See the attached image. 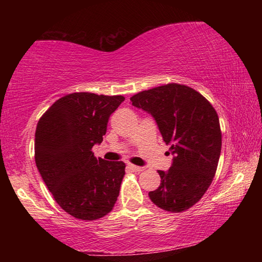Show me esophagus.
Returning <instances> with one entry per match:
<instances>
[{
  "label": "esophagus",
  "mask_w": 262,
  "mask_h": 262,
  "mask_svg": "<svg viewBox=\"0 0 262 262\" xmlns=\"http://www.w3.org/2000/svg\"><path fill=\"white\" fill-rule=\"evenodd\" d=\"M127 168L128 170H130L133 172H142L144 170V167L142 166H136V165H133V164H127Z\"/></svg>",
  "instance_id": "1"
}]
</instances>
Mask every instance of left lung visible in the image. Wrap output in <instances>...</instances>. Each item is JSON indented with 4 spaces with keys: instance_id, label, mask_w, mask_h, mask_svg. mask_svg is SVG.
Wrapping results in <instances>:
<instances>
[{
    "instance_id": "1",
    "label": "left lung",
    "mask_w": 262,
    "mask_h": 262,
    "mask_svg": "<svg viewBox=\"0 0 262 262\" xmlns=\"http://www.w3.org/2000/svg\"><path fill=\"white\" fill-rule=\"evenodd\" d=\"M130 101L151 114L173 155L171 167L158 171L161 185L149 192L150 200L166 211L187 210L216 173L222 148L219 115L201 94L177 83L139 92Z\"/></svg>"
}]
</instances>
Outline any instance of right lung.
<instances>
[{"label": "right lung", "instance_id": "obj_1", "mask_svg": "<svg viewBox=\"0 0 262 262\" xmlns=\"http://www.w3.org/2000/svg\"><path fill=\"white\" fill-rule=\"evenodd\" d=\"M125 97L75 92L56 100L35 129L34 158L55 201L84 221L101 219L113 209L125 176V163L96 158L110 115Z\"/></svg>", "mask_w": 262, "mask_h": 262}]
</instances>
